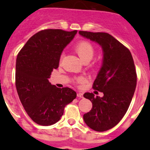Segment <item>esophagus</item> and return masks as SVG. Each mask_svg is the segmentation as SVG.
<instances>
[{
	"mask_svg": "<svg viewBox=\"0 0 150 150\" xmlns=\"http://www.w3.org/2000/svg\"><path fill=\"white\" fill-rule=\"evenodd\" d=\"M77 96L79 98H83V93H78Z\"/></svg>",
	"mask_w": 150,
	"mask_h": 150,
	"instance_id": "obj_1",
	"label": "esophagus"
}]
</instances>
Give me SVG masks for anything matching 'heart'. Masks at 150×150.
<instances>
[{
	"label": "heart",
	"mask_w": 150,
	"mask_h": 150,
	"mask_svg": "<svg viewBox=\"0 0 150 150\" xmlns=\"http://www.w3.org/2000/svg\"><path fill=\"white\" fill-rule=\"evenodd\" d=\"M75 50L82 61L91 60L93 57L94 50L93 46L86 41H82L78 43L77 45L75 46ZM82 82H83V79L82 78L78 79V82L81 83Z\"/></svg>",
	"instance_id": "obj_1"
}]
</instances>
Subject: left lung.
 Masks as SVG:
<instances>
[{"label":"left lung","instance_id":"1","mask_svg":"<svg viewBox=\"0 0 150 150\" xmlns=\"http://www.w3.org/2000/svg\"><path fill=\"white\" fill-rule=\"evenodd\" d=\"M86 39L98 43L103 62L93 88L103 96L86 93L85 98L93 103L91 110L83 115L85 123L96 132H105L120 122L128 109L136 88V71L128 48L107 33L79 31Z\"/></svg>","mask_w":150,"mask_h":150}]
</instances>
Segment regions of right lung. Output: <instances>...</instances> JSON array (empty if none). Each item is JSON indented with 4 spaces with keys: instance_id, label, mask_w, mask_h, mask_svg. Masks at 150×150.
Returning a JSON list of instances; mask_svg holds the SVG:
<instances>
[{
    "instance_id": "obj_1",
    "label": "right lung",
    "mask_w": 150,
    "mask_h": 150,
    "mask_svg": "<svg viewBox=\"0 0 150 150\" xmlns=\"http://www.w3.org/2000/svg\"><path fill=\"white\" fill-rule=\"evenodd\" d=\"M76 33L77 30H42L32 36L18 54L16 89L26 113L38 125L57 123L64 107L76 98L73 89H60L49 82L53 70L58 68L62 51Z\"/></svg>"
}]
</instances>
